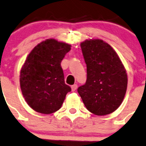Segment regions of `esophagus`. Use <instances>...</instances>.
<instances>
[{"label":"esophagus","mask_w":146,"mask_h":146,"mask_svg":"<svg viewBox=\"0 0 146 146\" xmlns=\"http://www.w3.org/2000/svg\"><path fill=\"white\" fill-rule=\"evenodd\" d=\"M77 84H73L72 86H71V90H72V91H75L77 89Z\"/></svg>","instance_id":"34e87169"}]
</instances>
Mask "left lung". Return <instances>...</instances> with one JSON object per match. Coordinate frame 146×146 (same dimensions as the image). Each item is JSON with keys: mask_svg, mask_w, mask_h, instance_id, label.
<instances>
[{"mask_svg": "<svg viewBox=\"0 0 146 146\" xmlns=\"http://www.w3.org/2000/svg\"><path fill=\"white\" fill-rule=\"evenodd\" d=\"M87 65V80L78 88L88 111L103 116L116 111L125 95L128 78L119 56L102 40H86L81 43Z\"/></svg>", "mask_w": 146, "mask_h": 146, "instance_id": "8db88e82", "label": "left lung"}]
</instances>
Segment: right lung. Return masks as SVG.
I'll list each match as a JSON object with an SVG mask.
<instances>
[{"mask_svg":"<svg viewBox=\"0 0 146 146\" xmlns=\"http://www.w3.org/2000/svg\"><path fill=\"white\" fill-rule=\"evenodd\" d=\"M70 45L47 39L29 53L21 71L20 84L26 102L41 113H52L62 107L69 85L64 82L61 62Z\"/></svg>","mask_w":146,"mask_h":146,"instance_id":"1","label":"right lung"}]
</instances>
